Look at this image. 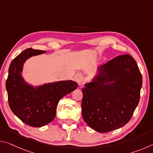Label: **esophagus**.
<instances>
[{
	"label": "esophagus",
	"mask_w": 153,
	"mask_h": 153,
	"mask_svg": "<svg viewBox=\"0 0 153 153\" xmlns=\"http://www.w3.org/2000/svg\"><path fill=\"white\" fill-rule=\"evenodd\" d=\"M75 79H76V81L79 85H82L83 82H84V78H83V77L82 76H80V75H76V76H75Z\"/></svg>",
	"instance_id": "esophagus-1"
}]
</instances>
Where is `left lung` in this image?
Masks as SVG:
<instances>
[{
    "instance_id": "8db88e82",
    "label": "left lung",
    "mask_w": 153,
    "mask_h": 153,
    "mask_svg": "<svg viewBox=\"0 0 153 153\" xmlns=\"http://www.w3.org/2000/svg\"><path fill=\"white\" fill-rule=\"evenodd\" d=\"M82 88V114L90 128L109 132L129 122L138 105L142 77L129 55L118 56L98 68Z\"/></svg>"
}]
</instances>
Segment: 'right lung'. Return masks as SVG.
I'll return each mask as SVG.
<instances>
[{
	"mask_svg": "<svg viewBox=\"0 0 153 153\" xmlns=\"http://www.w3.org/2000/svg\"><path fill=\"white\" fill-rule=\"evenodd\" d=\"M46 53L27 48L12 61L6 82L9 105L17 117L27 125L39 128L53 121L61 98L77 88L72 80L59 81L33 86L22 76L24 64L27 59Z\"/></svg>",
	"mask_w": 153,
	"mask_h": 153,
	"instance_id": "right-lung-1",
	"label": "right lung"
}]
</instances>
